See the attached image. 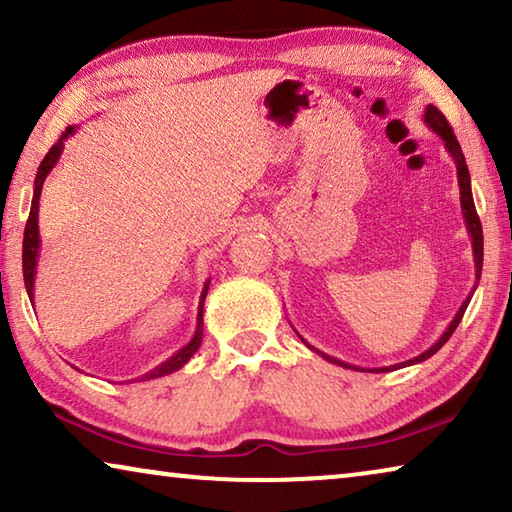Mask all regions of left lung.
I'll return each instance as SVG.
<instances>
[{
  "label": "left lung",
  "mask_w": 512,
  "mask_h": 512,
  "mask_svg": "<svg viewBox=\"0 0 512 512\" xmlns=\"http://www.w3.org/2000/svg\"><path fill=\"white\" fill-rule=\"evenodd\" d=\"M424 124H427L433 133H436L438 137H443L445 142V149L449 151V155H452L454 162H456V173H458V189H461V210H463V219H465V228L467 232H470L472 237V250H474V271H476V282H474V289L476 284H479V277H481V268H483V230H481V221H479V214H476V207H474V198H472V185H470V171H467V164H465V155L461 151V144H458L456 135L452 131V126H449V121L445 119L443 112H440L436 106H427V110H424ZM472 296H467L465 302L461 305V309L456 311V316L452 323H449V327L443 332V336L431 345V348L427 352L418 354V357H413L409 361H402V363H395V366H386V368H368L370 372H388V370H397V368H406V366H413V363H422L427 361L429 357H433L443 345L449 341V336L454 334V329L458 327V323H461V318L465 314L467 305H470ZM300 336V334H298ZM302 339V336H300ZM302 343L309 345L305 339H302ZM311 350L318 352L320 357H323L325 361L329 363H336V366H343V368H350V370H363L359 366H350V363L345 361H339L334 357H329V354L316 350L314 345H309Z\"/></svg>",
  "instance_id": "1"
}]
</instances>
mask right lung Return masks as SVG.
Listing matches in <instances>:
<instances>
[{
  "mask_svg": "<svg viewBox=\"0 0 512 512\" xmlns=\"http://www.w3.org/2000/svg\"><path fill=\"white\" fill-rule=\"evenodd\" d=\"M76 133V126H67L65 133L58 137V142L51 146L49 153L45 155V160L40 162L38 173H36V183H33V201H31V212H29V221H27V228H24V244H22V271H24V287H27L29 293V300L33 302V282H36V266H38V253H40V230H38V210H40V192H42V185H45V180L49 176V171L56 167V162L60 158V153H63V146L65 140L69 135ZM207 289H210V280L205 282L203 293H201V300H198V318H196V332L192 336V341L187 345H183L173 357H169L167 361H162L160 366H155L153 370L146 372L140 379H155V377H164V375H171V372H176L185 366V363L194 357L196 350L201 348V341H203V305H205V296H207Z\"/></svg>",
  "mask_w": 512,
  "mask_h": 512,
  "instance_id": "right-lung-1",
  "label": "right lung"
}]
</instances>
